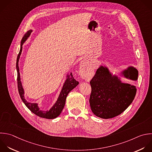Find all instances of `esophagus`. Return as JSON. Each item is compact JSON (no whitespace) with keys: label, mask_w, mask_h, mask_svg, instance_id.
<instances>
[{"label":"esophagus","mask_w":152,"mask_h":152,"mask_svg":"<svg viewBox=\"0 0 152 152\" xmlns=\"http://www.w3.org/2000/svg\"><path fill=\"white\" fill-rule=\"evenodd\" d=\"M81 65H82V66H83V68H84V62H82Z\"/></svg>","instance_id":"obj_1"}]
</instances>
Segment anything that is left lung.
I'll list each match as a JSON object with an SVG mask.
<instances>
[{"label":"left lung","mask_w":152,"mask_h":152,"mask_svg":"<svg viewBox=\"0 0 152 152\" xmlns=\"http://www.w3.org/2000/svg\"><path fill=\"white\" fill-rule=\"evenodd\" d=\"M138 70L132 66L113 74L109 68L100 65L90 81V105L93 113L103 119L115 117L122 113L134 99L136 87L122 83L121 77L137 81Z\"/></svg>","instance_id":"8db88e82"}]
</instances>
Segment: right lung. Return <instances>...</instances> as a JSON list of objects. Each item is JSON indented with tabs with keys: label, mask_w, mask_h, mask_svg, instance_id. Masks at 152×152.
<instances>
[{
	"label": "right lung",
	"mask_w": 152,
	"mask_h": 152,
	"mask_svg": "<svg viewBox=\"0 0 152 152\" xmlns=\"http://www.w3.org/2000/svg\"><path fill=\"white\" fill-rule=\"evenodd\" d=\"M33 30H28L23 37V39L21 42V46H20V50L19 54L17 57V64H16V68L18 74L17 77V83H18V88L19 94L20 97L25 104V105L33 113L39 116V117L46 118V119H54L57 118L62 112L65 104V101L66 97L68 93L75 87L77 86L79 84L78 81H77L73 77L72 72L70 74L68 73L66 76V80L64 83L61 91L59 93V95L57 99V100L55 103V104L51 107L50 109L47 110H42L40 109V107L38 105L37 103H30L26 100L24 97V90L22 85V83L21 81L20 78V69L18 66L19 59L20 58V56L21 55L22 50H23V45L27 40V39L30 37L31 33H32Z\"/></svg>",
	"instance_id": "1"
}]
</instances>
